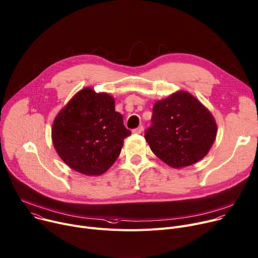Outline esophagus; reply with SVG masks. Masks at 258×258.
<instances>
[{
  "instance_id": "34e87169",
  "label": "esophagus",
  "mask_w": 258,
  "mask_h": 258,
  "mask_svg": "<svg viewBox=\"0 0 258 258\" xmlns=\"http://www.w3.org/2000/svg\"><path fill=\"white\" fill-rule=\"evenodd\" d=\"M143 130H144V127H143V126H140V127H137V128L133 129L132 132H133L134 134H141V133L143 132Z\"/></svg>"
}]
</instances>
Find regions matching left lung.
<instances>
[{"label":"left lung","instance_id":"left-lung-1","mask_svg":"<svg viewBox=\"0 0 258 258\" xmlns=\"http://www.w3.org/2000/svg\"><path fill=\"white\" fill-rule=\"evenodd\" d=\"M145 138L152 152L172 168L201 161L212 148L217 124L210 110L186 91L158 100Z\"/></svg>","mask_w":258,"mask_h":258}]
</instances>
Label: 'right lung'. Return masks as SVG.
I'll return each mask as SVG.
<instances>
[{
  "instance_id": "obj_1",
  "label": "right lung",
  "mask_w": 258,
  "mask_h": 258,
  "mask_svg": "<svg viewBox=\"0 0 258 258\" xmlns=\"http://www.w3.org/2000/svg\"><path fill=\"white\" fill-rule=\"evenodd\" d=\"M131 131L115 111L114 99L91 87L77 92L54 118L53 147L72 169L86 175L104 173L117 159Z\"/></svg>"
}]
</instances>
